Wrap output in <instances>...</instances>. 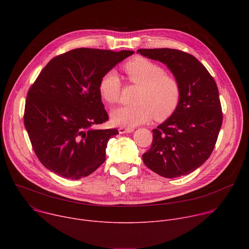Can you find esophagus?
Wrapping results in <instances>:
<instances>
[{"instance_id": "obj_1", "label": "esophagus", "mask_w": 249, "mask_h": 249, "mask_svg": "<svg viewBox=\"0 0 249 249\" xmlns=\"http://www.w3.org/2000/svg\"><path fill=\"white\" fill-rule=\"evenodd\" d=\"M118 131H119V133H120V134H125V133H131V132H133V131H134V129H133V128L120 127V128L118 129Z\"/></svg>"}]
</instances>
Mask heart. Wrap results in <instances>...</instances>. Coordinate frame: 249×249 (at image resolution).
Instances as JSON below:
<instances>
[{
    "label": "heart",
    "instance_id": "1",
    "mask_svg": "<svg viewBox=\"0 0 249 249\" xmlns=\"http://www.w3.org/2000/svg\"><path fill=\"white\" fill-rule=\"evenodd\" d=\"M123 70L130 83L141 86L136 105L121 106L111 112V120L117 126L132 128L149 122L154 116L157 120L169 117L179 103L181 89L175 78L166 75L158 63L136 57L128 61ZM102 99L114 104L119 100L121 81L116 71L104 73L98 83Z\"/></svg>",
    "mask_w": 249,
    "mask_h": 249
}]
</instances>
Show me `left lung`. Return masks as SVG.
<instances>
[{"label": "left lung", "mask_w": 249, "mask_h": 249, "mask_svg": "<svg viewBox=\"0 0 249 249\" xmlns=\"http://www.w3.org/2000/svg\"><path fill=\"white\" fill-rule=\"evenodd\" d=\"M137 53L165 64L181 89L174 112L153 130L152 146L143 161L166 178L187 175L209 159L216 145L223 123L217 84L204 65L186 52L158 48Z\"/></svg>", "instance_id": "left-lung-1"}]
</instances>
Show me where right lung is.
Returning <instances> with one entry per match:
<instances>
[{
	"label": "right lung",
	"mask_w": 249,
	"mask_h": 249,
	"mask_svg": "<svg viewBox=\"0 0 249 249\" xmlns=\"http://www.w3.org/2000/svg\"><path fill=\"white\" fill-rule=\"evenodd\" d=\"M134 52L78 48L54 57L30 87L23 121L35 155L69 179L92 173L105 160L117 129H95L108 120L98 91L104 73Z\"/></svg>",
	"instance_id": "add662e5"
}]
</instances>
